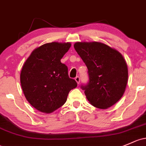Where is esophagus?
I'll return each mask as SVG.
<instances>
[{
  "label": "esophagus",
  "instance_id": "1",
  "mask_svg": "<svg viewBox=\"0 0 146 146\" xmlns=\"http://www.w3.org/2000/svg\"><path fill=\"white\" fill-rule=\"evenodd\" d=\"M75 80L76 81V82H77L78 84H79L80 83V77H78V76L76 77V78H75Z\"/></svg>",
  "mask_w": 146,
  "mask_h": 146
}]
</instances>
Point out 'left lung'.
Returning <instances> with one entry per match:
<instances>
[{
    "mask_svg": "<svg viewBox=\"0 0 146 146\" xmlns=\"http://www.w3.org/2000/svg\"><path fill=\"white\" fill-rule=\"evenodd\" d=\"M74 48L88 69L89 83L82 86L89 102L106 109L123 96L128 68L122 54L100 42H77Z\"/></svg>",
    "mask_w": 146,
    "mask_h": 146,
    "instance_id": "8db88e82",
    "label": "left lung"
}]
</instances>
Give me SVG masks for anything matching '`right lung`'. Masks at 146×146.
<instances>
[{"label":"right lung","instance_id":"obj_1","mask_svg":"<svg viewBox=\"0 0 146 146\" xmlns=\"http://www.w3.org/2000/svg\"><path fill=\"white\" fill-rule=\"evenodd\" d=\"M70 42H52L37 47L23 65L20 82L29 104L36 110L50 113L62 106L77 82L68 77V68L61 59Z\"/></svg>","mask_w":146,"mask_h":146}]
</instances>
